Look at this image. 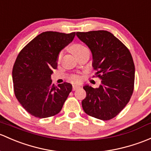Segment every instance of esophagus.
<instances>
[{
  "instance_id": "1",
  "label": "esophagus",
  "mask_w": 151,
  "mask_h": 151,
  "mask_svg": "<svg viewBox=\"0 0 151 151\" xmlns=\"http://www.w3.org/2000/svg\"><path fill=\"white\" fill-rule=\"evenodd\" d=\"M78 88H80V87L79 86H77V85H73L72 86V90L73 91H74V90H77Z\"/></svg>"
}]
</instances>
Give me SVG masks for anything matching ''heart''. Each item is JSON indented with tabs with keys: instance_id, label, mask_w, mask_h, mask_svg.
<instances>
[{
	"instance_id": "b5f03b06",
	"label": "heart",
	"mask_w": 151,
	"mask_h": 151,
	"mask_svg": "<svg viewBox=\"0 0 151 151\" xmlns=\"http://www.w3.org/2000/svg\"><path fill=\"white\" fill-rule=\"evenodd\" d=\"M69 50H70V51L75 55L76 57H77L79 55H80L81 53H83L85 50H88V48L85 46H84V45H81V44L74 43L69 47ZM61 54L60 53L58 56V61L61 59ZM69 80H70L72 82H74V83H80V82H81V81H82V77L79 75H72L71 77H70Z\"/></svg>"
}]
</instances>
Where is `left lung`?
Returning <instances> with one entry per match:
<instances>
[{
	"mask_svg": "<svg viewBox=\"0 0 151 151\" xmlns=\"http://www.w3.org/2000/svg\"><path fill=\"white\" fill-rule=\"evenodd\" d=\"M77 36L91 50L96 76L101 80L98 88H83L87 93L82 101L83 110L98 119H111L123 110L133 93L132 56L129 49L108 31L77 32Z\"/></svg>",
	"mask_w": 151,
	"mask_h": 151,
	"instance_id": "8db88e82",
	"label": "left lung"
}]
</instances>
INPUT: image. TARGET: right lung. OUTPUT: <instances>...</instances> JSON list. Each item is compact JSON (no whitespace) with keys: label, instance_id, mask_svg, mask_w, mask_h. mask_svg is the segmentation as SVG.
<instances>
[{"label":"right lung","instance_id":"right-lung-1","mask_svg":"<svg viewBox=\"0 0 151 151\" xmlns=\"http://www.w3.org/2000/svg\"><path fill=\"white\" fill-rule=\"evenodd\" d=\"M74 36L75 32H45L30 41L17 55L12 70L14 94L32 116L47 118L61 111L72 86L68 82L55 86L50 76L57 68L58 53Z\"/></svg>","mask_w":151,"mask_h":151}]
</instances>
